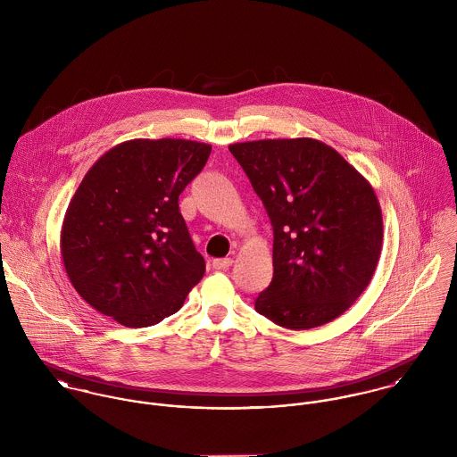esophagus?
I'll return each instance as SVG.
<instances>
[{
    "instance_id": "obj_1",
    "label": "esophagus",
    "mask_w": 457,
    "mask_h": 457,
    "mask_svg": "<svg viewBox=\"0 0 457 457\" xmlns=\"http://www.w3.org/2000/svg\"><path fill=\"white\" fill-rule=\"evenodd\" d=\"M232 263H234L232 259H214V261H212V269L225 270V269H228Z\"/></svg>"
}]
</instances>
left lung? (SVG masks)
<instances>
[{
	"label": "left lung",
	"mask_w": 457,
	"mask_h": 457,
	"mask_svg": "<svg viewBox=\"0 0 457 457\" xmlns=\"http://www.w3.org/2000/svg\"><path fill=\"white\" fill-rule=\"evenodd\" d=\"M272 225V281L255 310L285 328H313L343 315L370 285L384 223L371 185L315 138L228 145Z\"/></svg>",
	"instance_id": "left-lung-1"
}]
</instances>
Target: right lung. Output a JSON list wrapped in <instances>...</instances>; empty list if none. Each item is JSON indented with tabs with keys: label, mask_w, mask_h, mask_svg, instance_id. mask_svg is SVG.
I'll list each match as a JSON object with an SVG mask.
<instances>
[{
	"label": "right lung",
	"mask_w": 457,
	"mask_h": 457,
	"mask_svg": "<svg viewBox=\"0 0 457 457\" xmlns=\"http://www.w3.org/2000/svg\"><path fill=\"white\" fill-rule=\"evenodd\" d=\"M209 154L195 140L135 138L87 170L66 209L62 257L89 306L125 327L179 312L205 262L178 202Z\"/></svg>",
	"instance_id": "obj_1"
}]
</instances>
